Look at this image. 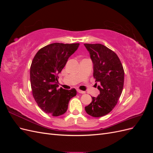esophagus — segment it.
<instances>
[{"label":"esophagus","instance_id":"34e87169","mask_svg":"<svg viewBox=\"0 0 153 153\" xmlns=\"http://www.w3.org/2000/svg\"><path fill=\"white\" fill-rule=\"evenodd\" d=\"M77 92H78V93H80V94H85V91H81V90H80V89H77Z\"/></svg>","mask_w":153,"mask_h":153}]
</instances>
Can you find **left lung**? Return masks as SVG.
I'll return each instance as SVG.
<instances>
[{
  "label": "left lung",
  "instance_id": "1",
  "mask_svg": "<svg viewBox=\"0 0 153 153\" xmlns=\"http://www.w3.org/2000/svg\"><path fill=\"white\" fill-rule=\"evenodd\" d=\"M93 63V76L99 82L100 94L92 97L85 112L94 117L108 114L117 105L124 85V71L114 52L101 44H84ZM97 85V83L96 84Z\"/></svg>",
  "mask_w": 153,
  "mask_h": 153
}]
</instances>
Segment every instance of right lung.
Masks as SVG:
<instances>
[{
    "instance_id": "obj_1",
    "label": "right lung",
    "mask_w": 153,
    "mask_h": 153,
    "mask_svg": "<svg viewBox=\"0 0 153 153\" xmlns=\"http://www.w3.org/2000/svg\"><path fill=\"white\" fill-rule=\"evenodd\" d=\"M79 43H55L45 46L36 53L30 69L32 95L39 107L52 116H59L68 110L69 101L76 94L75 89L59 87L58 74Z\"/></svg>"
}]
</instances>
